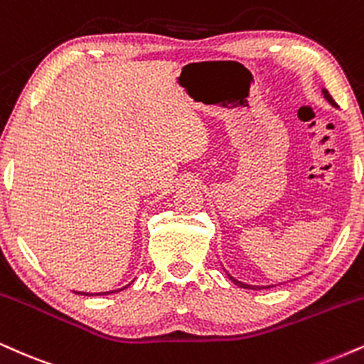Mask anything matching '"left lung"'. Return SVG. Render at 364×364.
<instances>
[{
  "label": "left lung",
  "mask_w": 364,
  "mask_h": 364,
  "mask_svg": "<svg viewBox=\"0 0 364 364\" xmlns=\"http://www.w3.org/2000/svg\"><path fill=\"white\" fill-rule=\"evenodd\" d=\"M322 91H323V96H326V98L329 100V103H332V105H334V107H336V102H334V100H332V96L329 95V91H327V90H322ZM229 278H230L232 282H234L235 284H237V287H240V288H251V290H261V288H269V287H252V284H246V283H242V282H237V279L232 278L230 274H229Z\"/></svg>",
  "instance_id": "1"
}]
</instances>
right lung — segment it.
Wrapping results in <instances>:
<instances>
[{
	"instance_id": "1",
	"label": "right lung",
	"mask_w": 364,
	"mask_h": 364,
	"mask_svg": "<svg viewBox=\"0 0 364 364\" xmlns=\"http://www.w3.org/2000/svg\"><path fill=\"white\" fill-rule=\"evenodd\" d=\"M122 290H124V288H122ZM115 291H120V290H115ZM85 295H90L91 296V293H85ZM95 295H108V293H95Z\"/></svg>"
}]
</instances>
